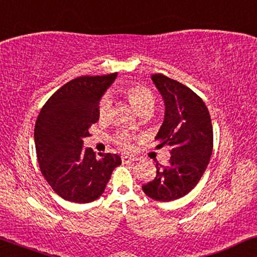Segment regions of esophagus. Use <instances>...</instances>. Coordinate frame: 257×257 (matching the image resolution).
Segmentation results:
<instances>
[{"label": "esophagus", "instance_id": "34e87169", "mask_svg": "<svg viewBox=\"0 0 257 257\" xmlns=\"http://www.w3.org/2000/svg\"><path fill=\"white\" fill-rule=\"evenodd\" d=\"M135 160H136V158L132 157V156H126V154L121 156L122 163H131V161H135Z\"/></svg>", "mask_w": 257, "mask_h": 257}]
</instances>
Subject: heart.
Returning a JSON list of instances; mask_svg holds the SVG:
<instances>
[{
	"instance_id": "obj_1",
	"label": "heart",
	"mask_w": 257,
	"mask_h": 257,
	"mask_svg": "<svg viewBox=\"0 0 257 257\" xmlns=\"http://www.w3.org/2000/svg\"><path fill=\"white\" fill-rule=\"evenodd\" d=\"M122 92L126 96V98L130 100L137 111L140 114L144 113H151L153 111L154 106H156V97L152 91L149 87L140 85V84H133L125 87ZM112 110V100L108 96H104L101 98L99 107H98V112H99V117L101 119L107 118L111 114ZM114 142L117 145H119L122 149L128 150L131 147L132 137L126 132H118L114 136Z\"/></svg>"
}]
</instances>
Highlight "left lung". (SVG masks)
<instances>
[{
	"mask_svg": "<svg viewBox=\"0 0 257 257\" xmlns=\"http://www.w3.org/2000/svg\"><path fill=\"white\" fill-rule=\"evenodd\" d=\"M165 103V118L156 137L171 147L170 164H157V175L143 191L157 201H172L198 185L213 152V126L203 100L184 84L156 73L151 76Z\"/></svg>",
	"mask_w": 257,
	"mask_h": 257,
	"instance_id": "1",
	"label": "left lung"
}]
</instances>
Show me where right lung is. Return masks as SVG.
I'll return each mask as SVG.
<instances>
[{
  "mask_svg": "<svg viewBox=\"0 0 257 257\" xmlns=\"http://www.w3.org/2000/svg\"><path fill=\"white\" fill-rule=\"evenodd\" d=\"M117 72L82 76L70 80L49 98L35 124V145L42 174L56 194L66 201L92 202L105 191L118 154L83 149V139L99 119V100Z\"/></svg>",
  "mask_w": 257,
  "mask_h": 257,
  "instance_id": "obj_1",
  "label": "right lung"
}]
</instances>
